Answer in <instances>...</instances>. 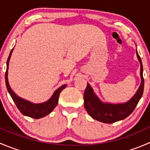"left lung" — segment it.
<instances>
[{
    "mask_svg": "<svg viewBox=\"0 0 150 150\" xmlns=\"http://www.w3.org/2000/svg\"><path fill=\"white\" fill-rule=\"evenodd\" d=\"M137 58L140 62V75L142 83L137 93L126 103L112 104L103 103L95 95L92 88L88 83L83 94L84 107L89 115L95 120L104 123H113L115 122L123 120L129 116L135 110L144 92V81L143 78V66L142 59L137 51Z\"/></svg>",
    "mask_w": 150,
    "mask_h": 150,
    "instance_id": "left-lung-1",
    "label": "left lung"
}]
</instances>
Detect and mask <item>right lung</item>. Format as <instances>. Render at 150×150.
<instances>
[{
    "mask_svg": "<svg viewBox=\"0 0 150 150\" xmlns=\"http://www.w3.org/2000/svg\"><path fill=\"white\" fill-rule=\"evenodd\" d=\"M13 48H12V50L11 51L6 62V71L5 74V80L7 90H8V93H9L10 96H11L12 99L14 102V103L16 104V106L17 107V108L19 109V110L22 115L35 119H39L43 117H45L47 115L51 113L53 111V110L55 108L56 106L57 105L60 92L66 87L67 85H63L62 86L59 88L57 91H55V92L54 93L53 96H51V99L48 101H47V102H44V103L33 104L30 102H28V101L25 100V99L19 97L11 89L10 86L8 82V62H9V59L11 58V53L13 51Z\"/></svg>",
    "mask_w": 150,
    "mask_h": 150,
    "instance_id": "add662e5",
    "label": "right lung"
}]
</instances>
